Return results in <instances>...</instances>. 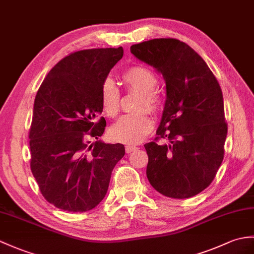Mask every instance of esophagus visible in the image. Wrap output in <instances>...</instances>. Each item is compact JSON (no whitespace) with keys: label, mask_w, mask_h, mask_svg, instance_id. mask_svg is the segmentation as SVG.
I'll use <instances>...</instances> for the list:
<instances>
[{"label":"esophagus","mask_w":254,"mask_h":254,"mask_svg":"<svg viewBox=\"0 0 254 254\" xmlns=\"http://www.w3.org/2000/svg\"><path fill=\"white\" fill-rule=\"evenodd\" d=\"M137 149H138L137 147H135V146H129V145L126 146V151H127V154H131V152L136 151Z\"/></svg>","instance_id":"1"}]
</instances>
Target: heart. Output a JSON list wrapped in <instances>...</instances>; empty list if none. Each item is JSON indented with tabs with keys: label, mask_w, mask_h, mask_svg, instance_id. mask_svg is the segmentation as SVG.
I'll return each instance as SVG.
<instances>
[{
	"label": "heart",
	"mask_w": 254,
	"mask_h": 254,
	"mask_svg": "<svg viewBox=\"0 0 254 254\" xmlns=\"http://www.w3.org/2000/svg\"><path fill=\"white\" fill-rule=\"evenodd\" d=\"M123 81L127 88L140 94V99L136 106L137 113L122 116L111 126L109 135L111 139L123 144L135 145L140 143L152 128V120L146 111L157 114L161 108L159 96L155 92L157 78L149 69L144 67H133L123 74ZM100 104L104 113L108 117H116L120 108V91L115 81L107 78L100 87Z\"/></svg>",
	"instance_id": "b5f03b06"
}]
</instances>
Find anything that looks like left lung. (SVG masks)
<instances>
[{"mask_svg":"<svg viewBox=\"0 0 254 254\" xmlns=\"http://www.w3.org/2000/svg\"><path fill=\"white\" fill-rule=\"evenodd\" d=\"M131 53L166 82L157 135L169 143L145 145L147 179L163 196H196L211 184L224 158L227 125L219 82L202 58L180 40L145 41L132 45Z\"/></svg>","mask_w":254,"mask_h":254,"instance_id":"left-lung-1","label":"left lung"}]
</instances>
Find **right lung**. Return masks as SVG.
I'll return each mask as SVG.
<instances>
[{
	"mask_svg": "<svg viewBox=\"0 0 254 254\" xmlns=\"http://www.w3.org/2000/svg\"><path fill=\"white\" fill-rule=\"evenodd\" d=\"M123 49L72 53L47 73L34 99L29 133L31 171L43 197L56 208L86 212L105 198L111 172L126 154L106 144L100 87ZM88 137L98 140L91 145Z\"/></svg>",
	"mask_w": 254,
	"mask_h": 254,
	"instance_id": "1",
	"label": "right lung"
}]
</instances>
